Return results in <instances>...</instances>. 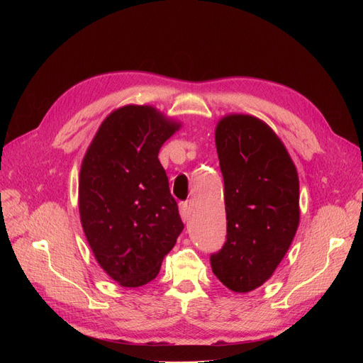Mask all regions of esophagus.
<instances>
[{"instance_id": "34e87169", "label": "esophagus", "mask_w": 363, "mask_h": 363, "mask_svg": "<svg viewBox=\"0 0 363 363\" xmlns=\"http://www.w3.org/2000/svg\"><path fill=\"white\" fill-rule=\"evenodd\" d=\"M179 213H181V218L184 222H189V219H191V207H189L188 203H179Z\"/></svg>"}]
</instances>
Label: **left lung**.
Returning <instances> with one entry per match:
<instances>
[{"mask_svg": "<svg viewBox=\"0 0 363 363\" xmlns=\"http://www.w3.org/2000/svg\"><path fill=\"white\" fill-rule=\"evenodd\" d=\"M225 185L226 241L211 255L212 271L235 293L268 281L296 235L298 177L275 132L249 114H230L216 128Z\"/></svg>", "mask_w": 363, "mask_h": 363, "instance_id": "obj_1", "label": "left lung"}]
</instances>
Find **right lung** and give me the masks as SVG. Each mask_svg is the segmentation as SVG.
Listing matches in <instances>:
<instances>
[{
  "label": "right lung",
  "mask_w": 363,
  "mask_h": 363,
  "mask_svg": "<svg viewBox=\"0 0 363 363\" xmlns=\"http://www.w3.org/2000/svg\"><path fill=\"white\" fill-rule=\"evenodd\" d=\"M181 125L150 106H125L101 123L79 175V213L99 264L122 287L152 281L184 230L157 156Z\"/></svg>",
  "instance_id": "right-lung-1"
}]
</instances>
